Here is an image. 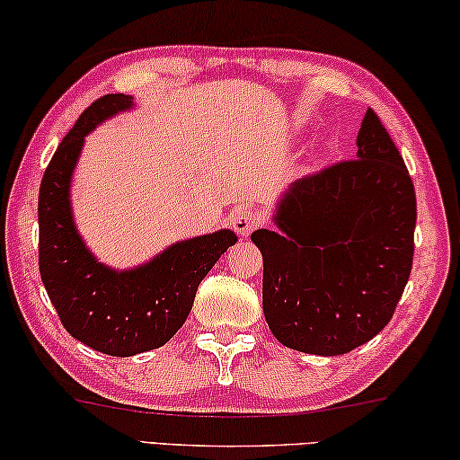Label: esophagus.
Masks as SVG:
<instances>
[{"instance_id":"34e87169","label":"esophagus","mask_w":460,"mask_h":460,"mask_svg":"<svg viewBox=\"0 0 460 460\" xmlns=\"http://www.w3.org/2000/svg\"><path fill=\"white\" fill-rule=\"evenodd\" d=\"M261 213L255 209H241L232 217V228H234L243 238H247L255 228H260Z\"/></svg>"}]
</instances>
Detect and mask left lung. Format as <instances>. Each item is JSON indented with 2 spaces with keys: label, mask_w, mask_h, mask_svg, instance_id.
Segmentation results:
<instances>
[{
  "label": "left lung",
  "mask_w": 460,
  "mask_h": 460,
  "mask_svg": "<svg viewBox=\"0 0 460 460\" xmlns=\"http://www.w3.org/2000/svg\"><path fill=\"white\" fill-rule=\"evenodd\" d=\"M356 159L295 181L282 194L280 232L251 234L263 255V314L287 348L339 356L385 329L412 270L417 197L373 109Z\"/></svg>",
  "instance_id": "obj_1"
}]
</instances>
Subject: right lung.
I'll return each mask as SVG.
<instances>
[{"mask_svg": "<svg viewBox=\"0 0 460 460\" xmlns=\"http://www.w3.org/2000/svg\"><path fill=\"white\" fill-rule=\"evenodd\" d=\"M134 102L98 98L58 144L40 188V274L60 323L87 348L128 358L165 345L192 310L200 280L236 243L232 230L175 243L134 270H112L85 247L73 222L71 175L90 131Z\"/></svg>", "mask_w": 460, "mask_h": 460, "instance_id": "right-lung-1", "label": "right lung"}]
</instances>
